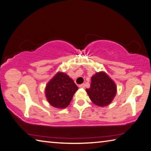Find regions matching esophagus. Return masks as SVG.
I'll return each instance as SVG.
<instances>
[{
  "instance_id": "1",
  "label": "esophagus",
  "mask_w": 151,
  "mask_h": 151,
  "mask_svg": "<svg viewBox=\"0 0 151 151\" xmlns=\"http://www.w3.org/2000/svg\"><path fill=\"white\" fill-rule=\"evenodd\" d=\"M79 88H85V84H81V85H80V86H79Z\"/></svg>"
}]
</instances>
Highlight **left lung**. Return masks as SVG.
<instances>
[{
  "instance_id": "obj_1",
  "label": "left lung",
  "mask_w": 151,
  "mask_h": 151,
  "mask_svg": "<svg viewBox=\"0 0 151 151\" xmlns=\"http://www.w3.org/2000/svg\"><path fill=\"white\" fill-rule=\"evenodd\" d=\"M90 88L86 92L91 101L99 107L109 105L117 93L115 81L104 71H99L91 78Z\"/></svg>"
}]
</instances>
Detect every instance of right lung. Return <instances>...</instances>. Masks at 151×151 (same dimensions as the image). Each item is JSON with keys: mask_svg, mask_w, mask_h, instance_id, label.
Here are the masks:
<instances>
[{"mask_svg": "<svg viewBox=\"0 0 151 151\" xmlns=\"http://www.w3.org/2000/svg\"><path fill=\"white\" fill-rule=\"evenodd\" d=\"M78 89V86L70 76L58 71L46 86L45 96L52 106L64 109L70 105Z\"/></svg>", "mask_w": 151, "mask_h": 151, "instance_id": "1", "label": "right lung"}]
</instances>
